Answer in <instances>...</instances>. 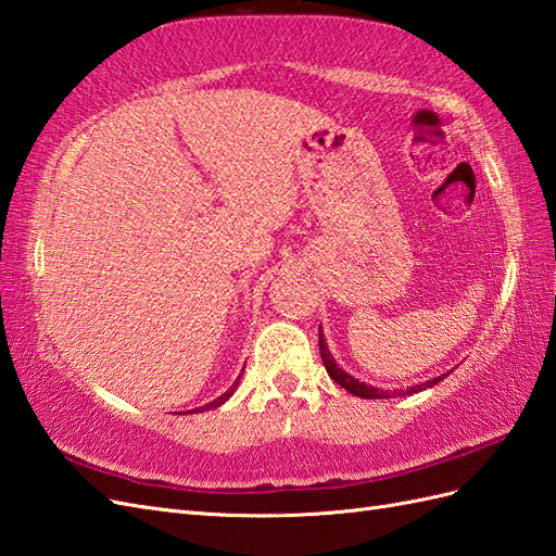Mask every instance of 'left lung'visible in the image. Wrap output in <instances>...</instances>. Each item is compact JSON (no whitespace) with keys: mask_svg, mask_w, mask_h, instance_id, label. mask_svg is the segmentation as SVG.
<instances>
[{"mask_svg":"<svg viewBox=\"0 0 556 556\" xmlns=\"http://www.w3.org/2000/svg\"><path fill=\"white\" fill-rule=\"evenodd\" d=\"M319 352H321V362H324V366H326V371H329L331 380H336L338 386L345 388L350 394L362 396V400H392V396L418 394V392H422V390H427V388H434L437 382H441V380H444V378L448 376V374H441V376H437V378L418 382V386H410V388H406V390H394V392H392V390H382V388L368 386V382H362V380H357L354 376H350L348 371H343V366H338V362L333 359V354H331L329 345H326V336H324V331H321V326H319Z\"/></svg>","mask_w":556,"mask_h":556,"instance_id":"obj_1","label":"left lung"}]
</instances>
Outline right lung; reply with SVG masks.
<instances>
[{"instance_id": "add662e5", "label": "right lung", "mask_w": 556, "mask_h": 556, "mask_svg": "<svg viewBox=\"0 0 556 556\" xmlns=\"http://www.w3.org/2000/svg\"><path fill=\"white\" fill-rule=\"evenodd\" d=\"M241 374H244V368H241ZM239 380H241V376H237V380L232 382L230 386V390H225L218 400H213V402H208V404H204V406H199V408H194V410H190V414H202V410H208V408H218V406H223L227 400H230V396L235 394V390H237V386H239Z\"/></svg>"}]
</instances>
